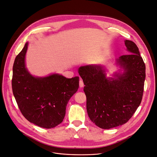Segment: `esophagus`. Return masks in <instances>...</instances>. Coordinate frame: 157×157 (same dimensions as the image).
Segmentation results:
<instances>
[{
	"mask_svg": "<svg viewBox=\"0 0 157 157\" xmlns=\"http://www.w3.org/2000/svg\"><path fill=\"white\" fill-rule=\"evenodd\" d=\"M84 86V83H83V81L82 79H80L79 80V87L80 88H82Z\"/></svg>",
	"mask_w": 157,
	"mask_h": 157,
	"instance_id": "34e87169",
	"label": "esophagus"
}]
</instances>
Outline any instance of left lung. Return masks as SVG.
I'll return each mask as SVG.
<instances>
[{"instance_id":"left-lung-1","label":"left lung","mask_w":157,"mask_h":157,"mask_svg":"<svg viewBox=\"0 0 157 157\" xmlns=\"http://www.w3.org/2000/svg\"><path fill=\"white\" fill-rule=\"evenodd\" d=\"M128 54L117 59L123 73L107 78L101 65L81 66L78 73L83 80L86 96V109L92 122L102 129L126 123L140 106L143 97L145 64L138 48L125 40Z\"/></svg>"}]
</instances>
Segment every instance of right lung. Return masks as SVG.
<instances>
[{"label": "right lung", "instance_id": "obj_1", "mask_svg": "<svg viewBox=\"0 0 157 157\" xmlns=\"http://www.w3.org/2000/svg\"><path fill=\"white\" fill-rule=\"evenodd\" d=\"M27 47L26 42L13 63V96L28 121L41 128H54L63 121L69 99L78 90L79 78H66L59 74L33 76L25 64Z\"/></svg>", "mask_w": 157, "mask_h": 157}]
</instances>
